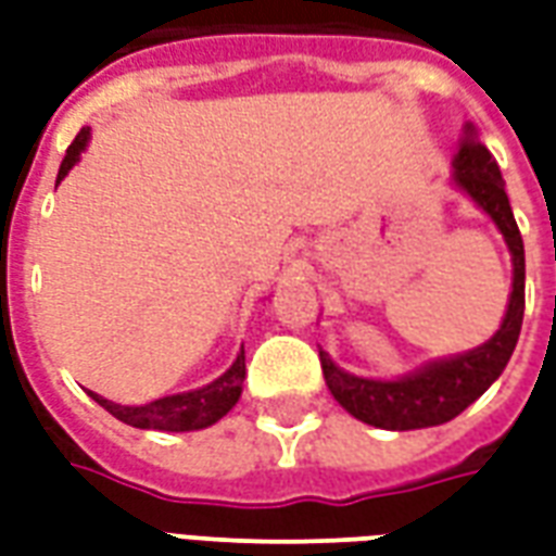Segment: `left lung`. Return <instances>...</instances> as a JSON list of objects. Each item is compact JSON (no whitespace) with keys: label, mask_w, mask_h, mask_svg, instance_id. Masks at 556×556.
<instances>
[{"label":"left lung","mask_w":556,"mask_h":556,"mask_svg":"<svg viewBox=\"0 0 556 556\" xmlns=\"http://www.w3.org/2000/svg\"><path fill=\"white\" fill-rule=\"evenodd\" d=\"M455 190L489 214L497 226L503 241L513 255V291L506 303L497 333L477 349L441 361H429L417 366L414 372L399 378H361L345 369H339L330 361L327 351H318L321 369H325L327 390L333 393L342 408L351 417H357L366 426L387 431H410L441 426L458 417L467 405H473L489 390L506 363L513 357L515 342L525 321V241L515 226L506 184L491 157V151L477 139V127L465 125V137L458 142V154L453 160Z\"/></svg>","instance_id":"8db88e82"}]
</instances>
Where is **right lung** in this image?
Returning a JSON list of instances; mask_svg holds the SVG:
<instances>
[{"mask_svg": "<svg viewBox=\"0 0 556 556\" xmlns=\"http://www.w3.org/2000/svg\"><path fill=\"white\" fill-rule=\"evenodd\" d=\"M91 139L89 127H83L77 134V139L67 148L65 160H62V169H59V181L65 178L67 172L74 169L79 163V154L86 151ZM243 378H247V363H243V349L241 354L235 357L226 372L219 375L217 381H211L205 387H195V390H187V393H175V396H163L148 402V405H118V402H110V399L91 393L89 396L113 414L115 419H122L134 429H157V431H199L214 426L217 419H223L229 414L238 399H241Z\"/></svg>", "mask_w": 556, "mask_h": 556, "instance_id": "obj_1", "label": "right lung"}]
</instances>
